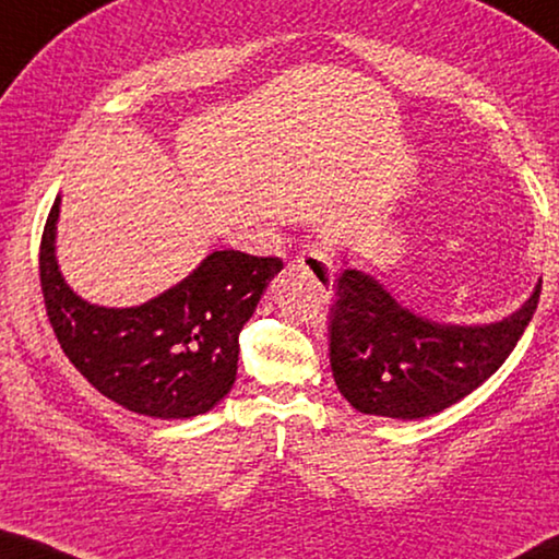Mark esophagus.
<instances>
[{
    "mask_svg": "<svg viewBox=\"0 0 559 559\" xmlns=\"http://www.w3.org/2000/svg\"><path fill=\"white\" fill-rule=\"evenodd\" d=\"M296 266L302 273H308V276H313L318 281V286L330 288V283H333L335 261L333 253H330V249H325L323 243H308L296 257Z\"/></svg>",
    "mask_w": 559,
    "mask_h": 559,
    "instance_id": "34e87169",
    "label": "esophagus"
}]
</instances>
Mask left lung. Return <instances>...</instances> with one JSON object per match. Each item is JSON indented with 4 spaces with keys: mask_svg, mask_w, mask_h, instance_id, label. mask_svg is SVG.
Returning a JSON list of instances; mask_svg holds the SVG:
<instances>
[{
    "mask_svg": "<svg viewBox=\"0 0 559 559\" xmlns=\"http://www.w3.org/2000/svg\"><path fill=\"white\" fill-rule=\"evenodd\" d=\"M543 283L523 308L486 328L437 325L402 308L362 271L345 269L330 310V367L357 412L421 419L461 402L508 355L540 300Z\"/></svg>",
    "mask_w": 559,
    "mask_h": 559,
    "instance_id": "obj_1",
    "label": "left lung"
}]
</instances>
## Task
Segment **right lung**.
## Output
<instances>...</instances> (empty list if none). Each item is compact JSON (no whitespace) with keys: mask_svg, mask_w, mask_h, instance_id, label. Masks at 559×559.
I'll list each match as a JSON object with an SVG mask.
<instances>
[{"mask_svg":"<svg viewBox=\"0 0 559 559\" xmlns=\"http://www.w3.org/2000/svg\"><path fill=\"white\" fill-rule=\"evenodd\" d=\"M59 202L46 216L39 278L46 318L75 370L108 400L157 419L210 412L236 380L239 330L278 257L214 251L192 276L138 308H98L66 286L53 259Z\"/></svg>","mask_w":559,"mask_h":559,"instance_id":"1","label":"right lung"}]
</instances>
